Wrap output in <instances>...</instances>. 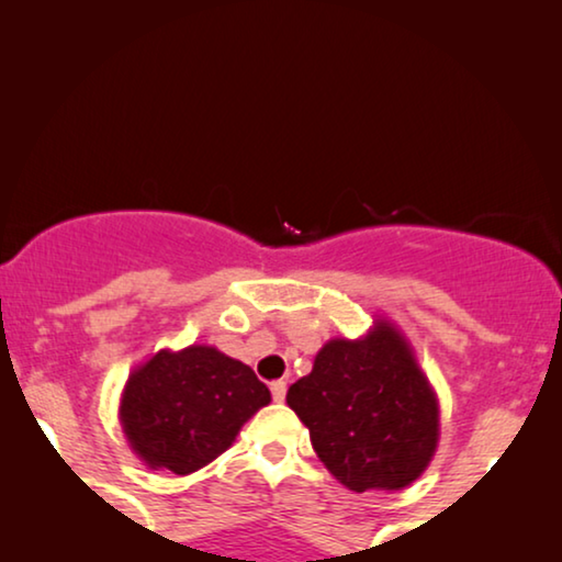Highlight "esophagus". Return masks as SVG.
Masks as SVG:
<instances>
[{
	"mask_svg": "<svg viewBox=\"0 0 562 562\" xmlns=\"http://www.w3.org/2000/svg\"><path fill=\"white\" fill-rule=\"evenodd\" d=\"M273 402H283L286 398V381H271Z\"/></svg>",
	"mask_w": 562,
	"mask_h": 562,
	"instance_id": "esophagus-1",
	"label": "esophagus"
}]
</instances>
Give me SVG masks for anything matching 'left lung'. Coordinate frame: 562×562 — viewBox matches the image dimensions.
I'll use <instances>...</instances> for the list:
<instances>
[{
	"mask_svg": "<svg viewBox=\"0 0 562 562\" xmlns=\"http://www.w3.org/2000/svg\"><path fill=\"white\" fill-rule=\"evenodd\" d=\"M286 404L310 427L312 448L356 494L398 491L435 456L440 406L404 335L379 319L360 340L335 337Z\"/></svg>",
	"mask_w": 562,
	"mask_h": 562,
	"instance_id": "obj_1",
	"label": "left lung"
}]
</instances>
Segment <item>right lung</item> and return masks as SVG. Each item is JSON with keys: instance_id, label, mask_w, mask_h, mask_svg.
<instances>
[{"instance_id": "right-lung-1", "label": "right lung", "mask_w": 562, "mask_h": 562, "mask_svg": "<svg viewBox=\"0 0 562 562\" xmlns=\"http://www.w3.org/2000/svg\"><path fill=\"white\" fill-rule=\"evenodd\" d=\"M271 391L250 366L210 345L160 350L130 373L120 422L148 468L194 473L235 442Z\"/></svg>"}]
</instances>
